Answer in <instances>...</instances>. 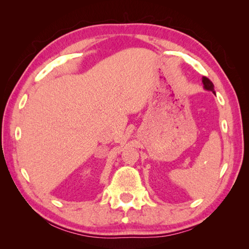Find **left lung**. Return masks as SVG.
Wrapping results in <instances>:
<instances>
[{
	"instance_id": "1",
	"label": "left lung",
	"mask_w": 249,
	"mask_h": 249,
	"mask_svg": "<svg viewBox=\"0 0 249 249\" xmlns=\"http://www.w3.org/2000/svg\"><path fill=\"white\" fill-rule=\"evenodd\" d=\"M202 83H203V88H204L205 89H208V91H212L213 94H215V91H214V84L212 83V81H211L209 78L202 77Z\"/></svg>"
}]
</instances>
